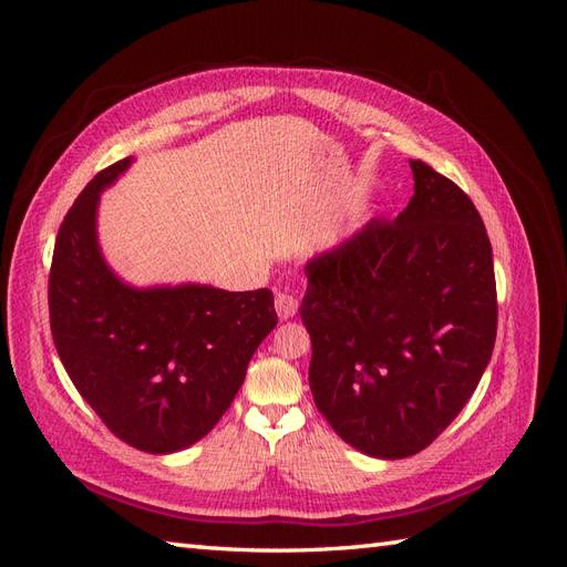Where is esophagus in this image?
Listing matches in <instances>:
<instances>
[{"instance_id": "obj_1", "label": "esophagus", "mask_w": 567, "mask_h": 567, "mask_svg": "<svg viewBox=\"0 0 567 567\" xmlns=\"http://www.w3.org/2000/svg\"><path fill=\"white\" fill-rule=\"evenodd\" d=\"M274 307H277L279 319H293L298 312V298L290 293H281L279 290L277 298H274Z\"/></svg>"}]
</instances>
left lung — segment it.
Returning a JSON list of instances; mask_svg holds the SVG:
<instances>
[{
	"label": "left lung",
	"instance_id": "8db88e82",
	"mask_svg": "<svg viewBox=\"0 0 567 567\" xmlns=\"http://www.w3.org/2000/svg\"><path fill=\"white\" fill-rule=\"evenodd\" d=\"M414 196L305 265L315 404L373 458L425 450L489 364L496 338L492 246L471 198L409 161Z\"/></svg>",
	"mask_w": 567,
	"mask_h": 567
}]
</instances>
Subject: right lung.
Wrapping results in <instances>:
<instances>
[{
  "label": "right lung",
  "instance_id": "obj_1",
  "mask_svg": "<svg viewBox=\"0 0 567 567\" xmlns=\"http://www.w3.org/2000/svg\"><path fill=\"white\" fill-rule=\"evenodd\" d=\"M120 161L84 186L56 236L49 321L73 385L109 431L148 454L208 435L277 326L271 290L208 284L132 286L99 246L101 194L127 173Z\"/></svg>",
  "mask_w": 567,
  "mask_h": 567
}]
</instances>
